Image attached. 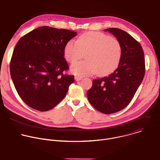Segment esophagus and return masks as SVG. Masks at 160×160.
I'll return each instance as SVG.
<instances>
[{
    "instance_id": "obj_1",
    "label": "esophagus",
    "mask_w": 160,
    "mask_h": 160,
    "mask_svg": "<svg viewBox=\"0 0 160 160\" xmlns=\"http://www.w3.org/2000/svg\"><path fill=\"white\" fill-rule=\"evenodd\" d=\"M82 78H83L82 77H79V76H75V79L76 81H80V80H81Z\"/></svg>"
}]
</instances>
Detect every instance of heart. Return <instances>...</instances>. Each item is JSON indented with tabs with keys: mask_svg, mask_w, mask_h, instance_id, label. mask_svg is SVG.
<instances>
[{
	"mask_svg": "<svg viewBox=\"0 0 160 160\" xmlns=\"http://www.w3.org/2000/svg\"><path fill=\"white\" fill-rule=\"evenodd\" d=\"M86 53L87 60L73 64V73L84 77L97 73L104 75L118 66L122 57V45L116 38L106 34L90 32L80 35L78 40H70L64 47L66 59L74 62Z\"/></svg>",
	"mask_w": 160,
	"mask_h": 160,
	"instance_id": "obj_1",
	"label": "heart"
}]
</instances>
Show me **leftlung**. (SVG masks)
<instances>
[{
	"mask_svg": "<svg viewBox=\"0 0 160 160\" xmlns=\"http://www.w3.org/2000/svg\"><path fill=\"white\" fill-rule=\"evenodd\" d=\"M122 45V57L117 69L109 75L92 80L87 93L97 110L111 114L124 109L133 99L145 74V59L139 42L126 32L115 28L106 29Z\"/></svg>",
	"mask_w": 160,
	"mask_h": 160,
	"instance_id": "8db88e82",
	"label": "left lung"
}]
</instances>
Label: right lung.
Wrapping results in <instances>:
<instances>
[{"instance_id":"1","label":"right lung","mask_w":160,"mask_h":160,"mask_svg":"<svg viewBox=\"0 0 160 160\" xmlns=\"http://www.w3.org/2000/svg\"><path fill=\"white\" fill-rule=\"evenodd\" d=\"M77 32L50 27L37 28L16 43L10 62L12 80L21 99L30 108L52 109L66 95L74 76L64 56L66 43Z\"/></svg>"}]
</instances>
